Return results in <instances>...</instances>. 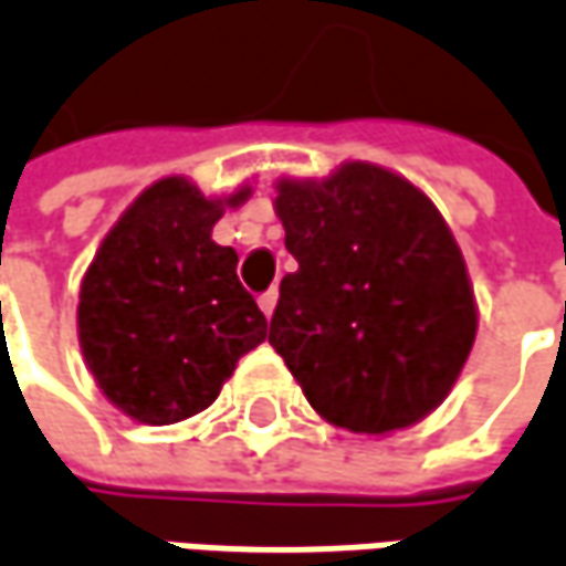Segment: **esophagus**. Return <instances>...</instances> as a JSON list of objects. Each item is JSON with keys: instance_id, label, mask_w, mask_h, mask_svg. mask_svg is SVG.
Returning a JSON list of instances; mask_svg holds the SVG:
<instances>
[{"instance_id": "1", "label": "esophagus", "mask_w": 566, "mask_h": 566, "mask_svg": "<svg viewBox=\"0 0 566 566\" xmlns=\"http://www.w3.org/2000/svg\"><path fill=\"white\" fill-rule=\"evenodd\" d=\"M276 298H280V293H276V290H270V293H264V296L258 298V305H261V312H264V315H273V308H276Z\"/></svg>"}]
</instances>
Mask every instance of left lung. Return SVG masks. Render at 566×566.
<instances>
[{
  "instance_id": "obj_1",
  "label": "left lung",
  "mask_w": 566,
  "mask_h": 566,
  "mask_svg": "<svg viewBox=\"0 0 566 566\" xmlns=\"http://www.w3.org/2000/svg\"><path fill=\"white\" fill-rule=\"evenodd\" d=\"M273 190L298 270L280 283L270 347L327 423L359 437L420 423L478 334L465 258L437 203L359 158L325 178L280 175Z\"/></svg>"
}]
</instances>
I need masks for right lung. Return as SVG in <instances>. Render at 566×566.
Instances as JSON below:
<instances>
[{"label": "right lung", "instance_id": "add662e5", "mask_svg": "<svg viewBox=\"0 0 566 566\" xmlns=\"http://www.w3.org/2000/svg\"><path fill=\"white\" fill-rule=\"evenodd\" d=\"M251 181L207 197L185 175L149 185L101 239L78 286V347L101 395L136 423L168 427L207 410L239 359L268 340L241 290L239 254L212 241Z\"/></svg>", "mask_w": 566, "mask_h": 566}]
</instances>
